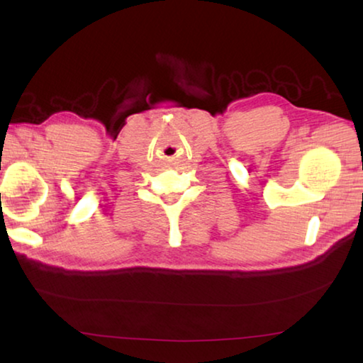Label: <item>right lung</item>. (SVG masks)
<instances>
[{
	"label": "right lung",
	"mask_w": 363,
	"mask_h": 363,
	"mask_svg": "<svg viewBox=\"0 0 363 363\" xmlns=\"http://www.w3.org/2000/svg\"><path fill=\"white\" fill-rule=\"evenodd\" d=\"M0 169H1V168H0Z\"/></svg>",
	"instance_id": "right-lung-1"
}]
</instances>
